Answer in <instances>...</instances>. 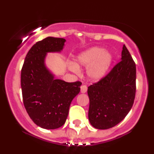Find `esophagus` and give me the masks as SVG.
Masks as SVG:
<instances>
[{"label":"esophagus","mask_w":154,"mask_h":154,"mask_svg":"<svg viewBox=\"0 0 154 154\" xmlns=\"http://www.w3.org/2000/svg\"><path fill=\"white\" fill-rule=\"evenodd\" d=\"M87 91H88V87H87V86L85 85H83L81 86V88H80L81 93H86V92H87Z\"/></svg>","instance_id":"obj_1"}]
</instances>
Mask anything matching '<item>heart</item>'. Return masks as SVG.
Listing matches in <instances>:
<instances>
[{"label": "heart", "mask_w": 154, "mask_h": 154, "mask_svg": "<svg viewBox=\"0 0 154 154\" xmlns=\"http://www.w3.org/2000/svg\"><path fill=\"white\" fill-rule=\"evenodd\" d=\"M113 56L101 47H93L82 51L76 56V64L71 63L69 69L79 73V66H85L88 78L97 81L105 77L113 63Z\"/></svg>", "instance_id": "obj_1"}]
</instances>
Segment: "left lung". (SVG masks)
<instances>
[{
	"label": "left lung",
	"instance_id": "8db88e82",
	"mask_svg": "<svg viewBox=\"0 0 154 154\" xmlns=\"http://www.w3.org/2000/svg\"><path fill=\"white\" fill-rule=\"evenodd\" d=\"M135 92V63L124 45L121 61L106 77L88 87V119L92 126L106 130L122 121L132 107Z\"/></svg>",
	"mask_w": 154,
	"mask_h": 154
}]
</instances>
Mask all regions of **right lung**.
Listing matches in <instances>:
<instances>
[{"label":"right lung","instance_id":"add662e5","mask_svg":"<svg viewBox=\"0 0 154 154\" xmlns=\"http://www.w3.org/2000/svg\"><path fill=\"white\" fill-rule=\"evenodd\" d=\"M66 40L48 37L29 49L21 72L22 98L26 112L35 124L47 130L61 127L66 122L72 100L82 82L55 79L47 69V53L61 52Z\"/></svg>","mask_w":154,"mask_h":154}]
</instances>
